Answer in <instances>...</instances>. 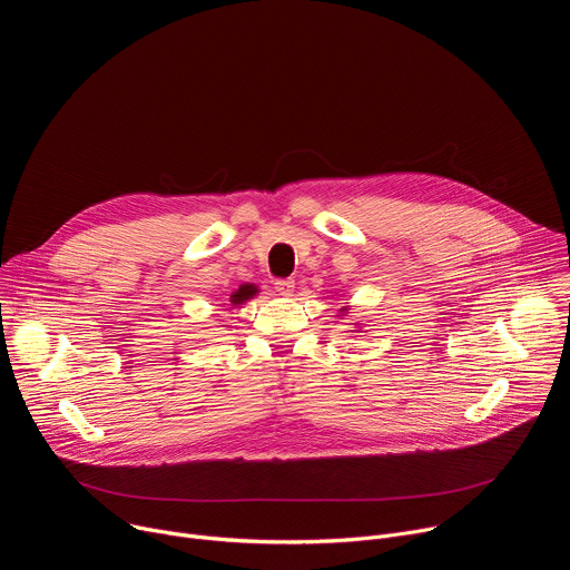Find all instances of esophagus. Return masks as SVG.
<instances>
[{
	"instance_id": "34e87169",
	"label": "esophagus",
	"mask_w": 570,
	"mask_h": 570,
	"mask_svg": "<svg viewBox=\"0 0 570 570\" xmlns=\"http://www.w3.org/2000/svg\"><path fill=\"white\" fill-rule=\"evenodd\" d=\"M275 288H277L279 295H293L295 282H293V279H277V282H275Z\"/></svg>"
}]
</instances>
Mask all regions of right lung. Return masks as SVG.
Segmentation results:
<instances>
[{
    "label": "right lung",
    "mask_w": 570,
    "mask_h": 570,
    "mask_svg": "<svg viewBox=\"0 0 570 570\" xmlns=\"http://www.w3.org/2000/svg\"><path fill=\"white\" fill-rule=\"evenodd\" d=\"M255 293H257L255 286H240V288L232 295V302H234V304H240V302H246L248 297H253Z\"/></svg>",
    "instance_id": "right-lung-1"
}]
</instances>
